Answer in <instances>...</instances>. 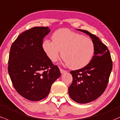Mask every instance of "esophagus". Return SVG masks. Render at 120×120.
Listing matches in <instances>:
<instances>
[{
    "label": "esophagus",
    "mask_w": 120,
    "mask_h": 120,
    "mask_svg": "<svg viewBox=\"0 0 120 120\" xmlns=\"http://www.w3.org/2000/svg\"><path fill=\"white\" fill-rule=\"evenodd\" d=\"M60 72H61V73L62 74H64V73H66V72H67L66 71V70H64V69H63L61 68H60Z\"/></svg>",
    "instance_id": "34e87169"
}]
</instances>
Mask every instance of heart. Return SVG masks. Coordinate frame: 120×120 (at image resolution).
I'll list each match as a JSON object with an SVG mask.
<instances>
[{
    "instance_id": "obj_1",
    "label": "heart",
    "mask_w": 120,
    "mask_h": 120,
    "mask_svg": "<svg viewBox=\"0 0 120 120\" xmlns=\"http://www.w3.org/2000/svg\"><path fill=\"white\" fill-rule=\"evenodd\" d=\"M52 41L45 40L43 51L52 62L61 57L72 69H79L87 65L94 52V45L89 37L66 28L60 29L52 36Z\"/></svg>"
}]
</instances>
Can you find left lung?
<instances>
[{
	"instance_id": "8db88e82",
	"label": "left lung",
	"mask_w": 120,
	"mask_h": 120,
	"mask_svg": "<svg viewBox=\"0 0 120 120\" xmlns=\"http://www.w3.org/2000/svg\"><path fill=\"white\" fill-rule=\"evenodd\" d=\"M90 36L94 45L91 61L85 67L70 72L73 82L69 94L75 102L87 103L100 97L107 86L112 69V61L107 47L96 36L86 30L77 29Z\"/></svg>"
}]
</instances>
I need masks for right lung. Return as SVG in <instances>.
I'll list each match as a JSON object with an SVG mask.
<instances>
[{"label": "right lung", "mask_w": 120, "mask_h": 120, "mask_svg": "<svg viewBox=\"0 0 120 120\" xmlns=\"http://www.w3.org/2000/svg\"><path fill=\"white\" fill-rule=\"evenodd\" d=\"M48 27H36L21 34L11 45L8 73L14 88L23 97L38 101L48 96L52 83L61 75L43 51Z\"/></svg>", "instance_id": "1"}]
</instances>
